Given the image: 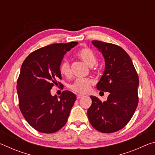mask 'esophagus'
Here are the masks:
<instances>
[{
    "label": "esophagus",
    "instance_id": "34e87169",
    "mask_svg": "<svg viewBox=\"0 0 155 155\" xmlns=\"http://www.w3.org/2000/svg\"><path fill=\"white\" fill-rule=\"evenodd\" d=\"M84 96L82 95V94H77V99H80L81 98H82V97H83Z\"/></svg>",
    "mask_w": 155,
    "mask_h": 155
}]
</instances>
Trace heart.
Returning <instances> with one entry per match:
<instances>
[{"label": "heart", "mask_w": 155, "mask_h": 155, "mask_svg": "<svg viewBox=\"0 0 155 155\" xmlns=\"http://www.w3.org/2000/svg\"><path fill=\"white\" fill-rule=\"evenodd\" d=\"M77 54L78 58L82 60L88 66L92 67L96 64L97 57L94 52L90 48L87 47L81 48L77 52ZM59 71L65 77H70L71 72H70V65L68 61L64 60L61 63ZM91 84H92V81L90 78H77L70 85V88L77 93L85 94L90 90Z\"/></svg>", "instance_id": "heart-1"}]
</instances>
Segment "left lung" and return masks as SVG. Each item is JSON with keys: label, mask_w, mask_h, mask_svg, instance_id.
Segmentation results:
<instances>
[{"label": "left lung", "mask_w": 155, "mask_h": 155, "mask_svg": "<svg viewBox=\"0 0 155 155\" xmlns=\"http://www.w3.org/2000/svg\"><path fill=\"white\" fill-rule=\"evenodd\" d=\"M93 45L103 54L105 68L97 83L98 90L108 91L106 101L91 96L87 110L89 121L97 130L111 133L122 129L130 121L138 104L139 77L130 57L115 44L93 40Z\"/></svg>", "instance_id": "left-lung-1"}]
</instances>
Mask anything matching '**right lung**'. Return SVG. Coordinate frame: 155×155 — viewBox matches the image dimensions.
<instances>
[{
	"label": "right lung",
	"instance_id": "right-lung-1",
	"mask_svg": "<svg viewBox=\"0 0 155 155\" xmlns=\"http://www.w3.org/2000/svg\"><path fill=\"white\" fill-rule=\"evenodd\" d=\"M77 44H54L36 50L21 66L17 81L20 109L27 122L39 132L52 133L61 129L77 100L70 91L52 96L51 90L61 79L59 66L65 54Z\"/></svg>",
	"mask_w": 155,
	"mask_h": 155
}]
</instances>
